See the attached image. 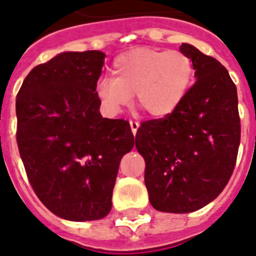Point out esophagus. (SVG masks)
Instances as JSON below:
<instances>
[{"label":"esophagus","instance_id":"34e87169","mask_svg":"<svg viewBox=\"0 0 256 256\" xmlns=\"http://www.w3.org/2000/svg\"><path fill=\"white\" fill-rule=\"evenodd\" d=\"M130 128H132V134L136 136V132H138V128H140V122L138 120H130Z\"/></svg>","mask_w":256,"mask_h":256}]
</instances>
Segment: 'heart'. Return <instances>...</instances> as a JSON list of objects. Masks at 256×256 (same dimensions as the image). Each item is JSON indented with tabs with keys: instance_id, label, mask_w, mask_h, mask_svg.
<instances>
[{
	"instance_id": "heart-1",
	"label": "heart",
	"mask_w": 256,
	"mask_h": 256,
	"mask_svg": "<svg viewBox=\"0 0 256 256\" xmlns=\"http://www.w3.org/2000/svg\"><path fill=\"white\" fill-rule=\"evenodd\" d=\"M116 77L96 82V96L112 114L128 106L136 94V104L150 116L164 118L180 106L194 77V65L178 50L136 48L120 54L112 64Z\"/></svg>"
}]
</instances>
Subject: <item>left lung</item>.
Returning <instances> with one entry per match:
<instances>
[{
	"mask_svg": "<svg viewBox=\"0 0 256 256\" xmlns=\"http://www.w3.org/2000/svg\"><path fill=\"white\" fill-rule=\"evenodd\" d=\"M196 82L174 112L140 124L136 150L144 184L158 211L184 214L214 200L230 180L240 144L236 86L227 69L188 44Z\"/></svg>",
	"mask_w": 256,
	"mask_h": 256,
	"instance_id": "obj_1",
	"label": "left lung"
}]
</instances>
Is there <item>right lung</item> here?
Here are the masks:
<instances>
[{
    "instance_id": "1",
    "label": "right lung",
    "mask_w": 256,
    "mask_h": 256,
    "mask_svg": "<svg viewBox=\"0 0 256 256\" xmlns=\"http://www.w3.org/2000/svg\"><path fill=\"white\" fill-rule=\"evenodd\" d=\"M104 54L66 52L36 66L17 94V144L34 192L53 214L76 222L104 218L130 124L100 112L96 82Z\"/></svg>"
}]
</instances>
